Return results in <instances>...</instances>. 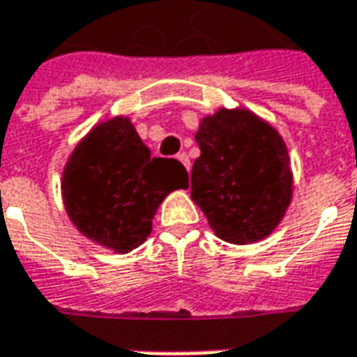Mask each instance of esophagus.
I'll use <instances>...</instances> for the list:
<instances>
[{
  "mask_svg": "<svg viewBox=\"0 0 357 357\" xmlns=\"http://www.w3.org/2000/svg\"><path fill=\"white\" fill-rule=\"evenodd\" d=\"M178 160L185 165L186 171H190V160H188V155H186V153H181V155H178Z\"/></svg>",
  "mask_w": 357,
  "mask_h": 357,
  "instance_id": "1",
  "label": "esophagus"
}]
</instances>
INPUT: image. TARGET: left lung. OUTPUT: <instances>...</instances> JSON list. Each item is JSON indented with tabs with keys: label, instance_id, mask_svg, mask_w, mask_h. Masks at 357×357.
Wrapping results in <instances>:
<instances>
[{
	"label": "left lung",
	"instance_id": "obj_1",
	"mask_svg": "<svg viewBox=\"0 0 357 357\" xmlns=\"http://www.w3.org/2000/svg\"><path fill=\"white\" fill-rule=\"evenodd\" d=\"M200 157L190 199L218 238L250 244L280 225L292 200L288 149L278 130L248 109H218L195 135Z\"/></svg>",
	"mask_w": 357,
	"mask_h": 357
}]
</instances>
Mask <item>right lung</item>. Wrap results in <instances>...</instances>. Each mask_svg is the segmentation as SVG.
I'll list each match as a JSON object with an SVG mask.
<instances>
[{"label": "right lung", "mask_w": 357, "mask_h": 357, "mask_svg": "<svg viewBox=\"0 0 357 357\" xmlns=\"http://www.w3.org/2000/svg\"><path fill=\"white\" fill-rule=\"evenodd\" d=\"M188 186L176 158L151 157L127 117L99 123L63 169V202L77 230L119 254L141 246L165 197Z\"/></svg>", "instance_id": "right-lung-1"}]
</instances>
